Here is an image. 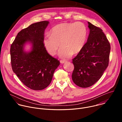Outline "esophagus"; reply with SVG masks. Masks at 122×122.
<instances>
[{
	"instance_id": "1",
	"label": "esophagus",
	"mask_w": 122,
	"mask_h": 122,
	"mask_svg": "<svg viewBox=\"0 0 122 122\" xmlns=\"http://www.w3.org/2000/svg\"><path fill=\"white\" fill-rule=\"evenodd\" d=\"M60 62L61 64H64V63H66V61H65V60H60Z\"/></svg>"
}]
</instances>
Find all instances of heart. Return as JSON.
<instances>
[{
  "mask_svg": "<svg viewBox=\"0 0 122 122\" xmlns=\"http://www.w3.org/2000/svg\"><path fill=\"white\" fill-rule=\"evenodd\" d=\"M87 31L85 25L81 22L62 23L54 26L50 35H46L43 42L47 51L55 56L60 45L58 55L62 58H67L78 53L86 42Z\"/></svg>",
  "mask_w": 122,
  "mask_h": 122,
  "instance_id": "b5f03b06",
  "label": "heart"
}]
</instances>
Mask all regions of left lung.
<instances>
[{
	"label": "left lung",
	"mask_w": 122,
	"mask_h": 122,
	"mask_svg": "<svg viewBox=\"0 0 122 122\" xmlns=\"http://www.w3.org/2000/svg\"><path fill=\"white\" fill-rule=\"evenodd\" d=\"M90 29L86 43L72 59V74L74 83L82 88L94 84L108 66L110 44L102 30L88 22Z\"/></svg>",
	"instance_id": "left-lung-1"
}]
</instances>
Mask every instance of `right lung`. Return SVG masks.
<instances>
[{"label":"right lung","mask_w":122,"mask_h":122,"mask_svg":"<svg viewBox=\"0 0 122 122\" xmlns=\"http://www.w3.org/2000/svg\"><path fill=\"white\" fill-rule=\"evenodd\" d=\"M49 22L33 24L20 31L11 45L10 54L12 71L20 80L30 89L41 90L50 84L59 61L51 56L44 47L45 29ZM31 45L30 51L25 45Z\"/></svg>","instance_id":"obj_1"}]
</instances>
